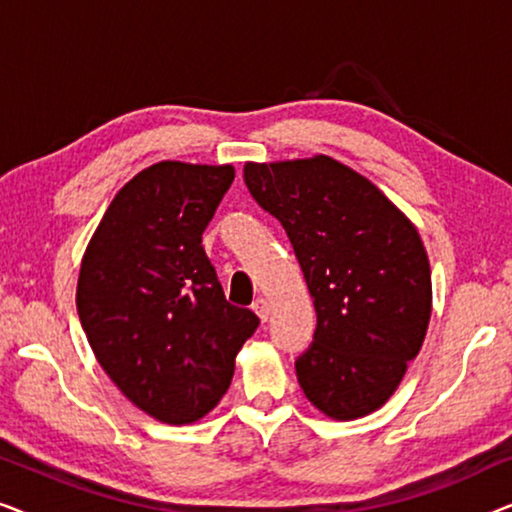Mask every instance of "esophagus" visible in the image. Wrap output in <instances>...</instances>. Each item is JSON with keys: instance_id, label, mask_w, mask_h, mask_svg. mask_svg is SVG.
<instances>
[{"instance_id": "34e87169", "label": "esophagus", "mask_w": 512, "mask_h": 512, "mask_svg": "<svg viewBox=\"0 0 512 512\" xmlns=\"http://www.w3.org/2000/svg\"><path fill=\"white\" fill-rule=\"evenodd\" d=\"M251 310L258 314V319H261V321H268V317H270V303L265 298H258L256 303H254V307H251Z\"/></svg>"}]
</instances>
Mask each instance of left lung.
Masks as SVG:
<instances>
[{
	"mask_svg": "<svg viewBox=\"0 0 512 512\" xmlns=\"http://www.w3.org/2000/svg\"><path fill=\"white\" fill-rule=\"evenodd\" d=\"M249 193L282 223L317 310L296 373L333 419L382 408L422 349L429 256L412 221L352 167L328 156L247 163Z\"/></svg>",
	"mask_w": 512,
	"mask_h": 512,
	"instance_id": "1",
	"label": "left lung"
}]
</instances>
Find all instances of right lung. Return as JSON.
I'll return each mask as SVG.
<instances>
[{
    "mask_svg": "<svg viewBox=\"0 0 512 512\" xmlns=\"http://www.w3.org/2000/svg\"><path fill=\"white\" fill-rule=\"evenodd\" d=\"M233 179V165L146 167L116 193L83 254L76 310L90 347L158 422L193 424L214 410L258 328L254 312L223 296L202 249Z\"/></svg>",
    "mask_w": 512,
    "mask_h": 512,
    "instance_id": "right-lung-1",
    "label": "right lung"
}]
</instances>
